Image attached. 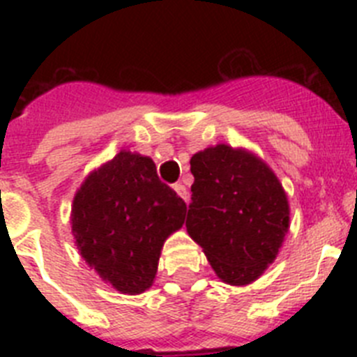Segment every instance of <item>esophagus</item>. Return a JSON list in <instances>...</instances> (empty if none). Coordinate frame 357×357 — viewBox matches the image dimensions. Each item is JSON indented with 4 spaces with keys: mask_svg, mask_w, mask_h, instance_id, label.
I'll list each match as a JSON object with an SVG mask.
<instances>
[{
    "mask_svg": "<svg viewBox=\"0 0 357 357\" xmlns=\"http://www.w3.org/2000/svg\"><path fill=\"white\" fill-rule=\"evenodd\" d=\"M173 189H175V193L178 195V197H181L182 200L188 202V189H185V185L175 184V185H173Z\"/></svg>",
    "mask_w": 357,
    "mask_h": 357,
    "instance_id": "esophagus-1",
    "label": "esophagus"
}]
</instances>
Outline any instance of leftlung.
<instances>
[{
    "label": "left lung",
    "instance_id": "8db88e82",
    "mask_svg": "<svg viewBox=\"0 0 357 357\" xmlns=\"http://www.w3.org/2000/svg\"><path fill=\"white\" fill-rule=\"evenodd\" d=\"M185 229L214 273L247 286L275 261L289 230V202L273 169L243 146L220 143L191 157Z\"/></svg>",
    "mask_w": 357,
    "mask_h": 357
}]
</instances>
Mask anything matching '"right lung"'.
<instances>
[{"label":"right lung","mask_w":357,"mask_h":357,"mask_svg":"<svg viewBox=\"0 0 357 357\" xmlns=\"http://www.w3.org/2000/svg\"><path fill=\"white\" fill-rule=\"evenodd\" d=\"M184 200L159 181L155 162L121 150L77 189L71 232L84 261L116 291L139 295L157 275L164 241L185 222Z\"/></svg>","instance_id":"add662e5"}]
</instances>
